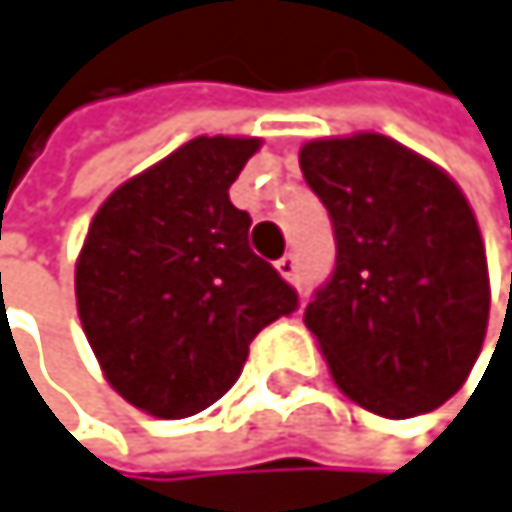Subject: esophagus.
<instances>
[{
	"label": "esophagus",
	"instance_id": "1",
	"mask_svg": "<svg viewBox=\"0 0 512 512\" xmlns=\"http://www.w3.org/2000/svg\"><path fill=\"white\" fill-rule=\"evenodd\" d=\"M276 270L291 282L294 276H298V258H294V254H282V258L276 261Z\"/></svg>",
	"mask_w": 512,
	"mask_h": 512
}]
</instances>
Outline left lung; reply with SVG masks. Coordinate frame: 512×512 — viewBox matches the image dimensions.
I'll return each instance as SVG.
<instances>
[{"label": "left lung", "instance_id": "1", "mask_svg": "<svg viewBox=\"0 0 512 512\" xmlns=\"http://www.w3.org/2000/svg\"><path fill=\"white\" fill-rule=\"evenodd\" d=\"M338 258L304 322L331 378L381 418H415L455 396L488 325L479 224L442 168L384 134L301 147Z\"/></svg>", "mask_w": 512, "mask_h": 512}]
</instances>
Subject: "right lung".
<instances>
[{
	"label": "right lung",
	"mask_w": 512,
	"mask_h": 512,
	"mask_svg": "<svg viewBox=\"0 0 512 512\" xmlns=\"http://www.w3.org/2000/svg\"><path fill=\"white\" fill-rule=\"evenodd\" d=\"M258 137H196L97 208L76 261V307L110 387L153 418L218 402L258 331L298 310L248 248L230 184Z\"/></svg>",
	"instance_id": "obj_1"
}]
</instances>
